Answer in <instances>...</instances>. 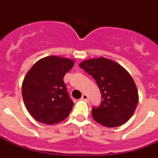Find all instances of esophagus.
I'll return each mask as SVG.
<instances>
[{
    "mask_svg": "<svg viewBox=\"0 0 158 158\" xmlns=\"http://www.w3.org/2000/svg\"><path fill=\"white\" fill-rule=\"evenodd\" d=\"M81 100L86 101V102H88V101H89L88 96H87L86 94H83V95H82V97H81Z\"/></svg>",
    "mask_w": 158,
    "mask_h": 158,
    "instance_id": "obj_1",
    "label": "esophagus"
}]
</instances>
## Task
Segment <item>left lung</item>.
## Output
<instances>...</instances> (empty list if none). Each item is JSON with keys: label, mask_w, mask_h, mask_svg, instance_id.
<instances>
[{"label": "left lung", "mask_w": 158, "mask_h": 158, "mask_svg": "<svg viewBox=\"0 0 158 158\" xmlns=\"http://www.w3.org/2000/svg\"><path fill=\"white\" fill-rule=\"evenodd\" d=\"M97 81L102 102L93 107L92 116L101 125L117 127L127 123L138 103V92L129 72L116 61L101 56L79 64Z\"/></svg>", "instance_id": "8db88e82"}]
</instances>
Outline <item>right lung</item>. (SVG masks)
<instances>
[{
    "instance_id": "right-lung-1",
    "label": "right lung",
    "mask_w": 158,
    "mask_h": 158,
    "mask_svg": "<svg viewBox=\"0 0 158 158\" xmlns=\"http://www.w3.org/2000/svg\"><path fill=\"white\" fill-rule=\"evenodd\" d=\"M73 66L72 59L50 56L40 59L28 71L21 93L27 111L37 122L52 125L68 117L74 103L63 78Z\"/></svg>"
}]
</instances>
